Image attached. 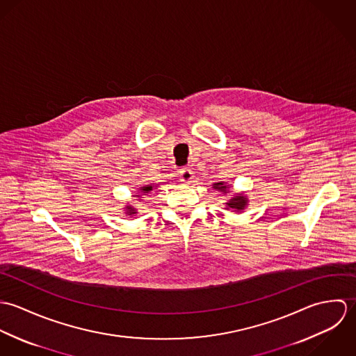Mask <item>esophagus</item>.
<instances>
[{
  "mask_svg": "<svg viewBox=\"0 0 356 356\" xmlns=\"http://www.w3.org/2000/svg\"><path fill=\"white\" fill-rule=\"evenodd\" d=\"M193 178H195L193 171H192V170H189V168L182 170V171H181V174H179V181H181L182 184H185V185L192 184V182H193Z\"/></svg>",
  "mask_w": 356,
  "mask_h": 356,
  "instance_id": "obj_1",
  "label": "esophagus"
}]
</instances>
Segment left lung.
<instances>
[{
    "label": "left lung",
    "mask_w": 356,
    "mask_h": 356,
    "mask_svg": "<svg viewBox=\"0 0 356 356\" xmlns=\"http://www.w3.org/2000/svg\"><path fill=\"white\" fill-rule=\"evenodd\" d=\"M212 188L225 195H227L230 191V186L225 182H216L212 185ZM225 204H226V209H232L233 212H243L248 207V197L244 193H236Z\"/></svg>",
    "instance_id": "1"
}]
</instances>
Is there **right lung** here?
I'll list each match as a JSON object with an SVG mask.
<instances>
[{
  "label": "right lung",
  "instance_id": "obj_1",
  "mask_svg": "<svg viewBox=\"0 0 356 356\" xmlns=\"http://www.w3.org/2000/svg\"><path fill=\"white\" fill-rule=\"evenodd\" d=\"M154 186H156V185H144V186L138 188V192H137L133 197L143 199L144 195L152 192L153 189H154ZM124 212H126V215H129V216H134L136 213H138V212H137V208H136L134 205H131V204H127V205L124 207Z\"/></svg>",
  "mask_w": 356,
  "mask_h": 356
}]
</instances>
